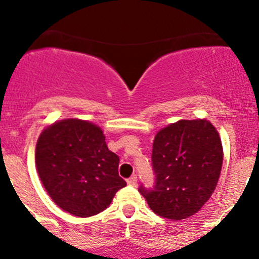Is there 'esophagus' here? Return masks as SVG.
<instances>
[{"instance_id":"1","label":"esophagus","mask_w":259,"mask_h":259,"mask_svg":"<svg viewBox=\"0 0 259 259\" xmlns=\"http://www.w3.org/2000/svg\"><path fill=\"white\" fill-rule=\"evenodd\" d=\"M126 183H127V185H130V186H136V183H138V178L134 175V177L129 178V179L126 180Z\"/></svg>"}]
</instances>
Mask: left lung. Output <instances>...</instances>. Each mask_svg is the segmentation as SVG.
<instances>
[{"mask_svg": "<svg viewBox=\"0 0 259 259\" xmlns=\"http://www.w3.org/2000/svg\"><path fill=\"white\" fill-rule=\"evenodd\" d=\"M222 140L207 119H181L162 127L153 140L154 190L140 187L156 214L181 221L196 214L221 177Z\"/></svg>", "mask_w": 259, "mask_h": 259, "instance_id": "8db88e82", "label": "left lung"}]
</instances>
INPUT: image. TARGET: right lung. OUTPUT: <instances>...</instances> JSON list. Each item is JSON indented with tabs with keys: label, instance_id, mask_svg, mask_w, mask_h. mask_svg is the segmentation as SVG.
Segmentation results:
<instances>
[{
	"label": "right lung",
	"instance_id": "right-lung-1",
	"mask_svg": "<svg viewBox=\"0 0 259 259\" xmlns=\"http://www.w3.org/2000/svg\"><path fill=\"white\" fill-rule=\"evenodd\" d=\"M91 121L68 118L47 125L36 142L35 163L41 183L64 212L91 217L105 210L126 185L118 174L119 157Z\"/></svg>",
	"mask_w": 259,
	"mask_h": 259
}]
</instances>
